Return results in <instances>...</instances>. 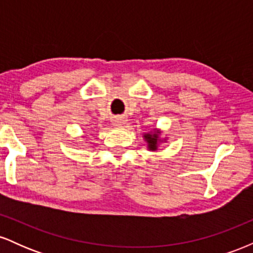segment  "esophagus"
Segmentation results:
<instances>
[{
    "mask_svg": "<svg viewBox=\"0 0 253 253\" xmlns=\"http://www.w3.org/2000/svg\"><path fill=\"white\" fill-rule=\"evenodd\" d=\"M114 123H115V125H118V126H121V125H124V120L121 118H117L114 120Z\"/></svg>",
    "mask_w": 253,
    "mask_h": 253,
    "instance_id": "34e87169",
    "label": "esophagus"
}]
</instances>
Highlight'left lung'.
Wrapping results in <instances>:
<instances>
[{
	"mask_svg": "<svg viewBox=\"0 0 253 253\" xmlns=\"http://www.w3.org/2000/svg\"><path fill=\"white\" fill-rule=\"evenodd\" d=\"M161 130L155 129L152 133H145L144 139L147 143V149L150 151H157L158 150V145L162 143L161 140Z\"/></svg>",
	"mask_w": 253,
	"mask_h": 253,
	"instance_id": "left-lung-1",
	"label": "left lung"
}]
</instances>
